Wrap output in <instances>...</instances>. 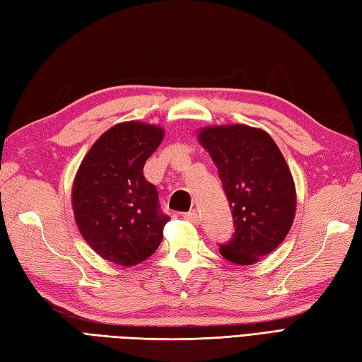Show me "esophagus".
Instances as JSON below:
<instances>
[{
	"mask_svg": "<svg viewBox=\"0 0 362 362\" xmlns=\"http://www.w3.org/2000/svg\"><path fill=\"white\" fill-rule=\"evenodd\" d=\"M184 218L189 220V222H192V223H195V225H197L198 222H200V216H198L197 211L186 212V214H184Z\"/></svg>",
	"mask_w": 362,
	"mask_h": 362,
	"instance_id": "esophagus-1",
	"label": "esophagus"
}]
</instances>
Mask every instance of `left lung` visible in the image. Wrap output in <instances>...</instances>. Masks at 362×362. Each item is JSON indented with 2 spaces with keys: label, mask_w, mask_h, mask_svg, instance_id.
Here are the masks:
<instances>
[{
  "label": "left lung",
  "mask_w": 362,
  "mask_h": 362,
  "mask_svg": "<svg viewBox=\"0 0 362 362\" xmlns=\"http://www.w3.org/2000/svg\"><path fill=\"white\" fill-rule=\"evenodd\" d=\"M198 139L217 167L233 214L234 234L220 253L233 264H255L274 252L292 226L297 198L289 167L262 129L211 127Z\"/></svg>",
  "instance_id": "1"
}]
</instances>
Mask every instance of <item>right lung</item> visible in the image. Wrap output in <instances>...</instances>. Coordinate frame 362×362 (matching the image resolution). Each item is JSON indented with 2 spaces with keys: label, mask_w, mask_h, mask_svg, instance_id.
<instances>
[{
  "label": "right lung",
  "mask_w": 362,
  "mask_h": 362,
  "mask_svg": "<svg viewBox=\"0 0 362 362\" xmlns=\"http://www.w3.org/2000/svg\"><path fill=\"white\" fill-rule=\"evenodd\" d=\"M162 139L164 131L154 124H115L81 162L71 192L76 225L106 261L131 267L159 247L168 217L144 165Z\"/></svg>",
  "instance_id": "obj_1"
}]
</instances>
